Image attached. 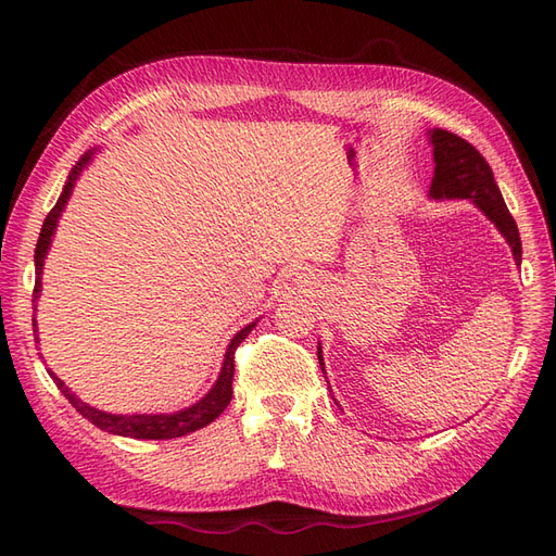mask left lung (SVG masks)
Segmentation results:
<instances>
[{
  "mask_svg": "<svg viewBox=\"0 0 556 556\" xmlns=\"http://www.w3.org/2000/svg\"><path fill=\"white\" fill-rule=\"evenodd\" d=\"M429 141L433 146V180L429 194L433 199H470L473 204L490 217L496 229L503 233V239L513 248L515 262H521V241L517 223L501 197L498 185L494 180L492 166L478 153L476 146H470L466 139L445 129H431ZM319 366L323 362V348H317ZM325 371V368H323ZM327 378V376H325Z\"/></svg>",
  "mask_w": 556,
  "mask_h": 556,
  "instance_id": "left-lung-1",
  "label": "left lung"
}]
</instances>
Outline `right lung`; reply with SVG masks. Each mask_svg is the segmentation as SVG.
Listing matches in <instances>:
<instances>
[{
	"mask_svg": "<svg viewBox=\"0 0 556 556\" xmlns=\"http://www.w3.org/2000/svg\"><path fill=\"white\" fill-rule=\"evenodd\" d=\"M92 160V153H86L78 164L72 169L70 178H66V185L64 190L58 199V204L53 206V211H50L46 215L43 220V227H41V233H39V241H37V250H35V266H37V280H35V292H31V296H35V301L39 299L41 294V271H43V260H46V252L50 248V241H53V233H55V227H58V220L60 215L66 206V201H70L72 197V190H74V182L76 178L80 176V172L86 169V164ZM37 311V308H35ZM257 323H250L248 327H243L237 336H233L229 348H227V355H225V362H223V371L220 376H217L213 390L197 401L194 406L185 408V410H178V413H172V415H111V413H104V410H97L92 406H88V403H83L80 399H76V394H72L70 387H64V382L53 374L48 371V376L55 380L58 390L70 399L72 406L86 417L90 419V422L94 427H99L102 431H109V433H115V435H127V439H139V441H164V439H180V435L185 433H192L201 427L211 425L213 419L220 415L231 401V380H233V352H237V348L241 345V341L245 339V336L252 331V327H255ZM31 329H35V341L39 343V336H37V323L31 319Z\"/></svg>",
	"mask_w": 556,
	"mask_h": 556,
	"instance_id": "right-lung-1",
	"label": "right lung"
}]
</instances>
